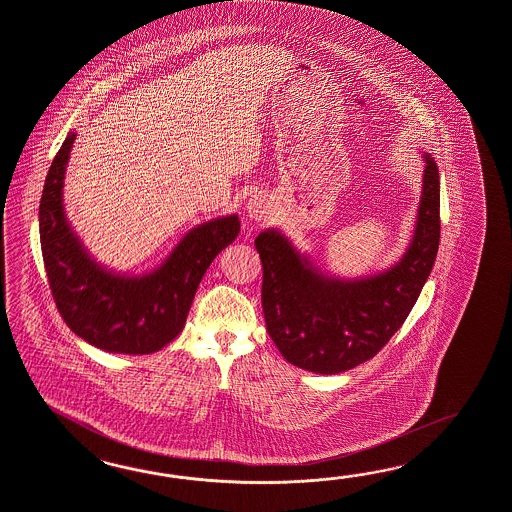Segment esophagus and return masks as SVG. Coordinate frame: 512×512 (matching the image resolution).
<instances>
[{"label": "esophagus", "instance_id": "34e87169", "mask_svg": "<svg viewBox=\"0 0 512 512\" xmlns=\"http://www.w3.org/2000/svg\"><path fill=\"white\" fill-rule=\"evenodd\" d=\"M246 212H248L250 220L266 222L272 216V203L264 194H255L246 203Z\"/></svg>", "mask_w": 512, "mask_h": 512}]
</instances>
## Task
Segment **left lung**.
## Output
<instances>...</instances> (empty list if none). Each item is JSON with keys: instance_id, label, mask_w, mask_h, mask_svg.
Returning <instances> with one entry per match:
<instances>
[{"instance_id": "8db88e82", "label": "left lung", "mask_w": 512, "mask_h": 512, "mask_svg": "<svg viewBox=\"0 0 512 512\" xmlns=\"http://www.w3.org/2000/svg\"><path fill=\"white\" fill-rule=\"evenodd\" d=\"M422 200L405 255L361 279L324 275L277 229L255 238L268 335L290 364L340 374L370 361L407 320L433 270L440 242V177L425 153Z\"/></svg>"}]
</instances>
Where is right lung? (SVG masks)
<instances>
[{
    "mask_svg": "<svg viewBox=\"0 0 512 512\" xmlns=\"http://www.w3.org/2000/svg\"><path fill=\"white\" fill-rule=\"evenodd\" d=\"M74 140L70 131L51 163L38 207L51 296L66 325L88 344L127 355L159 351L183 331L201 277L240 233L238 216L190 229L151 274L107 270L88 255L64 214V172Z\"/></svg>",
    "mask_w": 512,
    "mask_h": 512,
    "instance_id": "add662e5",
    "label": "right lung"
}]
</instances>
